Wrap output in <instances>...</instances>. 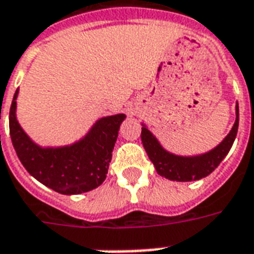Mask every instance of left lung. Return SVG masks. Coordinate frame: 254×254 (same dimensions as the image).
I'll return each instance as SVG.
<instances>
[{
  "instance_id": "8db88e82",
  "label": "left lung",
  "mask_w": 254,
  "mask_h": 254,
  "mask_svg": "<svg viewBox=\"0 0 254 254\" xmlns=\"http://www.w3.org/2000/svg\"><path fill=\"white\" fill-rule=\"evenodd\" d=\"M141 125L142 145L156 172L168 180L194 182L211 174L230 151L238 130V103H236V121L230 132L215 148L200 155L182 156L167 151L145 124L142 122Z\"/></svg>"
}]
</instances>
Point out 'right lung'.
<instances>
[{
	"label": "right lung",
	"mask_w": 254,
	"mask_h": 254,
	"mask_svg": "<svg viewBox=\"0 0 254 254\" xmlns=\"http://www.w3.org/2000/svg\"><path fill=\"white\" fill-rule=\"evenodd\" d=\"M17 97L9 113L10 138L21 164L41 185L63 195L83 194L102 185L125 114L97 120L89 132L72 144L43 146L28 136L17 120Z\"/></svg>",
	"instance_id": "right-lung-1"
}]
</instances>
